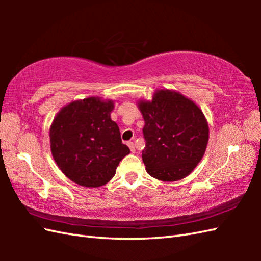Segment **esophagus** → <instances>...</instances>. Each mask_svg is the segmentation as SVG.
I'll use <instances>...</instances> for the list:
<instances>
[{
  "label": "esophagus",
  "mask_w": 261,
  "mask_h": 261,
  "mask_svg": "<svg viewBox=\"0 0 261 261\" xmlns=\"http://www.w3.org/2000/svg\"><path fill=\"white\" fill-rule=\"evenodd\" d=\"M127 146H129L131 152H136V147L134 142H127Z\"/></svg>",
  "instance_id": "obj_1"
}]
</instances>
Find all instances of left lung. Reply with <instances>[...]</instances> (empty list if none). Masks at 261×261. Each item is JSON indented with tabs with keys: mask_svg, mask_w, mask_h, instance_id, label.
<instances>
[{
	"mask_svg": "<svg viewBox=\"0 0 261 261\" xmlns=\"http://www.w3.org/2000/svg\"><path fill=\"white\" fill-rule=\"evenodd\" d=\"M145 120L147 173L162 181L185 178L201 162L208 142V124L202 110L179 92L157 90L151 101L139 99Z\"/></svg>",
	"mask_w": 261,
	"mask_h": 261,
	"instance_id": "obj_1",
	"label": "left lung"
}]
</instances>
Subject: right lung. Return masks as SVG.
<instances>
[{"label": "right lung", "mask_w": 261, "mask_h": 261, "mask_svg": "<svg viewBox=\"0 0 261 261\" xmlns=\"http://www.w3.org/2000/svg\"><path fill=\"white\" fill-rule=\"evenodd\" d=\"M113 109L112 99L91 96L65 105L55 116L49 130L51 154L63 174L76 184L105 185L130 153L111 119Z\"/></svg>", "instance_id": "obj_1"}]
</instances>
